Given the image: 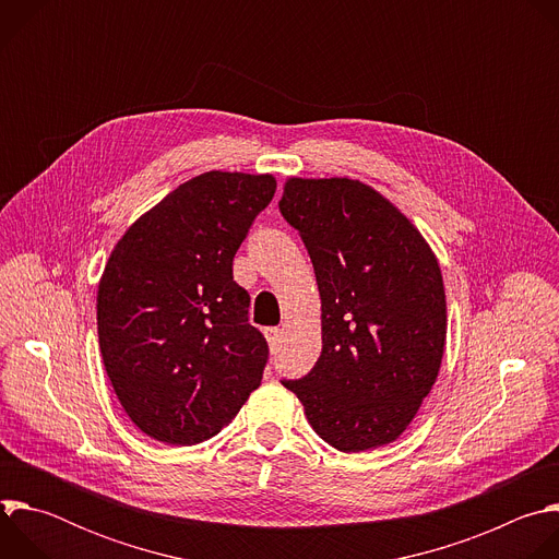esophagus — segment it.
Masks as SVG:
<instances>
[{
    "label": "esophagus",
    "mask_w": 559,
    "mask_h": 559,
    "mask_svg": "<svg viewBox=\"0 0 559 559\" xmlns=\"http://www.w3.org/2000/svg\"><path fill=\"white\" fill-rule=\"evenodd\" d=\"M265 336H267V343H270L272 347H276L278 341H281V336H283V330H278V328H267V330H265Z\"/></svg>",
    "instance_id": "34e87169"
}]
</instances>
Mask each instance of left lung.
Returning a JSON list of instances; mask_svg holds the SVG:
<instances>
[{
	"label": "left lung",
	"mask_w": 559,
	"mask_h": 559,
	"mask_svg": "<svg viewBox=\"0 0 559 559\" xmlns=\"http://www.w3.org/2000/svg\"><path fill=\"white\" fill-rule=\"evenodd\" d=\"M309 252L323 352L283 384L338 451L393 442L431 391L447 341L440 265L412 221L352 179H289L278 201Z\"/></svg>",
	"instance_id": "8db88e82"
}]
</instances>
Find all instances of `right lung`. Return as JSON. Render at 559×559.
I'll use <instances>...</instances> for the list:
<instances>
[{
    "instance_id": "right-lung-1",
    "label": "right lung",
    "mask_w": 559,
    "mask_h": 559,
    "mask_svg": "<svg viewBox=\"0 0 559 559\" xmlns=\"http://www.w3.org/2000/svg\"><path fill=\"white\" fill-rule=\"evenodd\" d=\"M276 192L272 175L205 173L156 203L112 250L97 294L104 365L150 438L216 436L261 384L267 341L231 261Z\"/></svg>"
}]
</instances>
